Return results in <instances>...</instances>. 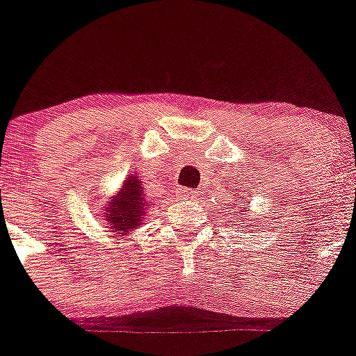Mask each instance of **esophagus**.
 <instances>
[{
  "mask_svg": "<svg viewBox=\"0 0 356 356\" xmlns=\"http://www.w3.org/2000/svg\"><path fill=\"white\" fill-rule=\"evenodd\" d=\"M179 195H181L182 198H186V200H193V198H198V191L190 190V188H181V190H179Z\"/></svg>",
  "mask_w": 356,
  "mask_h": 356,
  "instance_id": "esophagus-1",
  "label": "esophagus"
}]
</instances>
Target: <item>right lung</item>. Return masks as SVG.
<instances>
[{"label":"right lung","instance_id":"right-lung-1","mask_svg":"<svg viewBox=\"0 0 356 356\" xmlns=\"http://www.w3.org/2000/svg\"><path fill=\"white\" fill-rule=\"evenodd\" d=\"M147 206H150V202L147 200L138 175H127L122 188L118 190L117 195L110 197L108 206L104 207L106 211L104 220L111 229L110 232L127 234L142 225V218L147 213Z\"/></svg>","mask_w":356,"mask_h":356}]
</instances>
